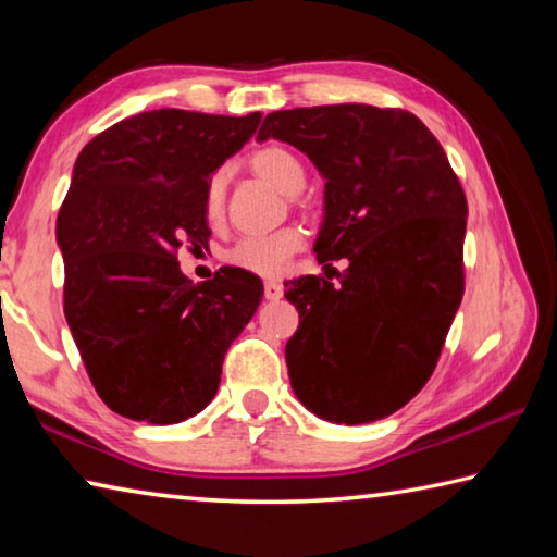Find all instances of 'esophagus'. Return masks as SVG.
Returning a JSON list of instances; mask_svg holds the SVG:
<instances>
[{
	"label": "esophagus",
	"mask_w": 557,
	"mask_h": 557,
	"mask_svg": "<svg viewBox=\"0 0 557 557\" xmlns=\"http://www.w3.org/2000/svg\"><path fill=\"white\" fill-rule=\"evenodd\" d=\"M282 297V285L277 280H268L265 282V299L270 301H277Z\"/></svg>",
	"instance_id": "1"
}]
</instances>
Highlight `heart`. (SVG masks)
<instances>
[{
    "label": "heart",
    "instance_id": "b5f03b06",
    "mask_svg": "<svg viewBox=\"0 0 557 557\" xmlns=\"http://www.w3.org/2000/svg\"><path fill=\"white\" fill-rule=\"evenodd\" d=\"M250 164L256 174L280 188L282 194H299L305 186V164L301 159L287 147L268 145L252 152ZM223 199H225V172L219 169L209 176L203 191V211L209 221H219L223 215ZM305 245V235L297 228H282L265 235H248L233 245L228 258L233 265L245 268L258 275H280L289 265L295 252Z\"/></svg>",
    "mask_w": 557,
    "mask_h": 557
}]
</instances>
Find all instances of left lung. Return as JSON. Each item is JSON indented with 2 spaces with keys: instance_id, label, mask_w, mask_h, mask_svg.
<instances>
[{
  "instance_id": "left-lung-1",
  "label": "left lung",
  "mask_w": 557,
  "mask_h": 557,
  "mask_svg": "<svg viewBox=\"0 0 557 557\" xmlns=\"http://www.w3.org/2000/svg\"><path fill=\"white\" fill-rule=\"evenodd\" d=\"M270 137L305 152L326 182L317 260H348L336 285L314 275L285 282L299 312L285 346L292 391L336 425L388 418L435 371L465 295L459 178L435 135L405 110H280L258 143Z\"/></svg>"
}]
</instances>
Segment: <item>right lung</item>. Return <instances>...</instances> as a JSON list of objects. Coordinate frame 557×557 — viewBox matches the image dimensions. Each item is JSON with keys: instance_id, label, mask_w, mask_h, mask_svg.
<instances>
[{"instance_id": "1", "label": "right lung", "mask_w": 557, "mask_h": 557, "mask_svg": "<svg viewBox=\"0 0 557 557\" xmlns=\"http://www.w3.org/2000/svg\"><path fill=\"white\" fill-rule=\"evenodd\" d=\"M260 117L139 112L75 159L55 221L63 312L98 395L122 418L174 425L201 412L225 351L256 314L258 275L221 268L194 285L176 250L209 245L206 182Z\"/></svg>"}]
</instances>
